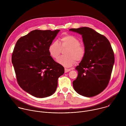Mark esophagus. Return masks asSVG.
<instances>
[{"instance_id": "obj_1", "label": "esophagus", "mask_w": 126, "mask_h": 126, "mask_svg": "<svg viewBox=\"0 0 126 126\" xmlns=\"http://www.w3.org/2000/svg\"><path fill=\"white\" fill-rule=\"evenodd\" d=\"M71 70L70 69H67V68H65V73H67L68 72L70 71Z\"/></svg>"}]
</instances>
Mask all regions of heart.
Listing matches in <instances>:
<instances>
[{"mask_svg":"<svg viewBox=\"0 0 126 126\" xmlns=\"http://www.w3.org/2000/svg\"><path fill=\"white\" fill-rule=\"evenodd\" d=\"M67 48L64 52V56L60 57L57 62L66 67H70L73 65L76 61H80L84 57L86 49L84 45L80 44V40L72 35L66 34L60 38V42L53 41L49 46L48 51L49 55L53 59L58 58L61 49Z\"/></svg>","mask_w":126,"mask_h":126,"instance_id":"b5f03b06","label":"heart"}]
</instances>
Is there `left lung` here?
<instances>
[{
  "instance_id": "left-lung-1",
  "label": "left lung",
  "mask_w": 126,
  "mask_h": 126,
  "mask_svg": "<svg viewBox=\"0 0 126 126\" xmlns=\"http://www.w3.org/2000/svg\"><path fill=\"white\" fill-rule=\"evenodd\" d=\"M69 30L82 35L86 49L84 57L76 67L78 74L73 82L79 94L91 97L103 91L109 84L115 61L111 44L105 36L84 27Z\"/></svg>"
}]
</instances>
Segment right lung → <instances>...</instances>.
I'll return each instance as SVG.
<instances>
[{
    "label": "right lung",
    "mask_w": 126,
    "mask_h": 126,
    "mask_svg": "<svg viewBox=\"0 0 126 126\" xmlns=\"http://www.w3.org/2000/svg\"><path fill=\"white\" fill-rule=\"evenodd\" d=\"M59 30H35L17 41L12 63L17 81L28 93L37 98L52 95L64 68L49 55L48 48Z\"/></svg>",
    "instance_id": "obj_1"
}]
</instances>
